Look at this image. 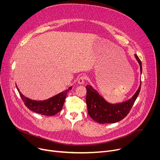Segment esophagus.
Here are the masks:
<instances>
[{
    "label": "esophagus",
    "instance_id": "34e87169",
    "mask_svg": "<svg viewBox=\"0 0 160 160\" xmlns=\"http://www.w3.org/2000/svg\"><path fill=\"white\" fill-rule=\"evenodd\" d=\"M85 80H86L85 76H81V77H80L78 79V83L79 84H83V83H84Z\"/></svg>",
    "mask_w": 160,
    "mask_h": 160
}]
</instances>
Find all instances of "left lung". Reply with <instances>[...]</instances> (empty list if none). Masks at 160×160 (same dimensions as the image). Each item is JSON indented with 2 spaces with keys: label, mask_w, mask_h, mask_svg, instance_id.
Segmentation results:
<instances>
[{
  "label": "left lung",
  "mask_w": 160,
  "mask_h": 160,
  "mask_svg": "<svg viewBox=\"0 0 160 160\" xmlns=\"http://www.w3.org/2000/svg\"><path fill=\"white\" fill-rule=\"evenodd\" d=\"M135 57L140 65L141 73L142 72L141 62L137 54ZM140 84L136 93L129 100L122 103L112 104L98 94V92L89 85L86 86L87 90L86 104L89 115L95 121L100 124L115 123L123 119L127 116L135 102L141 89Z\"/></svg>",
  "instance_id": "left-lung-1"
}]
</instances>
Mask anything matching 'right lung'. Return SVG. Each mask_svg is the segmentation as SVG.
<instances>
[{
  "instance_id": "obj_1",
  "label": "right lung",
  "mask_w": 160,
  "mask_h": 160,
  "mask_svg": "<svg viewBox=\"0 0 160 160\" xmlns=\"http://www.w3.org/2000/svg\"><path fill=\"white\" fill-rule=\"evenodd\" d=\"M16 87L23 102L30 110L46 116H53L62 110L67 93L72 89L71 86L69 89L65 90L62 93L42 101V100H33L25 97L21 93L18 86H16Z\"/></svg>"
}]
</instances>
